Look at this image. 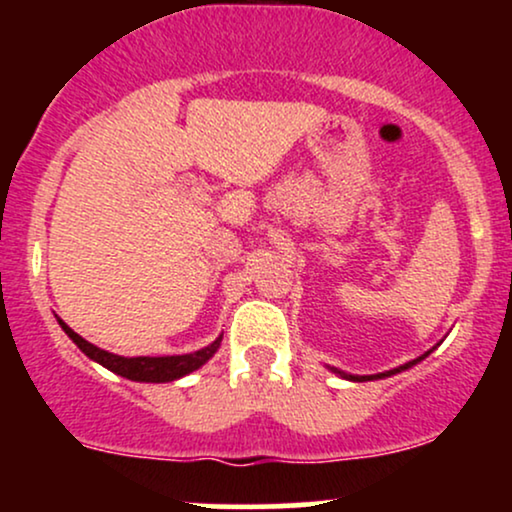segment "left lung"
<instances>
[{
    "instance_id": "left-lung-1",
    "label": "left lung",
    "mask_w": 512,
    "mask_h": 512,
    "mask_svg": "<svg viewBox=\"0 0 512 512\" xmlns=\"http://www.w3.org/2000/svg\"><path fill=\"white\" fill-rule=\"evenodd\" d=\"M438 346V344H436ZM436 346H433V349H436ZM433 349H428L424 356H419V358H414V361H409V363H404V366H397V368H392V370H385V373H375V375H354V373H344V370H339V368H334V366H327L332 370V373H337V375H342L344 380H351V383H366V380H383V378H390V375H397V373H402V370H409L411 366H416V363L419 361H424V358L431 354Z\"/></svg>"
}]
</instances>
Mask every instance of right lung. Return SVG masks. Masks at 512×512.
I'll return each mask as SVG.
<instances>
[{"mask_svg": "<svg viewBox=\"0 0 512 512\" xmlns=\"http://www.w3.org/2000/svg\"><path fill=\"white\" fill-rule=\"evenodd\" d=\"M57 322H60V327L64 330L72 342L79 346L84 354L91 358V361L101 363L103 368L113 370L115 375H122V378L127 380H134V383H173V380H180L185 378V375L195 373L204 366V363L209 361L211 356L219 351L221 346V339L223 334L214 339L209 346H204V349L199 351H192V354H175V356H117V354H110V351L101 349V346L86 342L81 334H76L72 327L67 325V322L60 320L57 317Z\"/></svg>", "mask_w": 512, "mask_h": 512, "instance_id": "right-lung-1", "label": "right lung"}]
</instances>
